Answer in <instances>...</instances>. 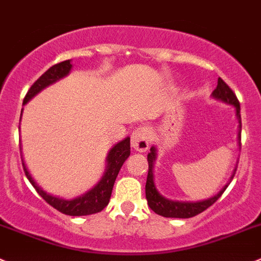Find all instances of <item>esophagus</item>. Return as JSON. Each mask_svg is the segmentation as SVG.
<instances>
[{
    "label": "esophagus",
    "instance_id": "obj_1",
    "mask_svg": "<svg viewBox=\"0 0 261 261\" xmlns=\"http://www.w3.org/2000/svg\"><path fill=\"white\" fill-rule=\"evenodd\" d=\"M132 147L138 152H146L149 147V132L148 128L139 127L132 133Z\"/></svg>",
    "mask_w": 261,
    "mask_h": 261
}]
</instances>
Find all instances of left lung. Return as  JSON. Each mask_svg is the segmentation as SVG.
Segmentation results:
<instances>
[{
	"label": "left lung",
	"instance_id": "1",
	"mask_svg": "<svg viewBox=\"0 0 261 261\" xmlns=\"http://www.w3.org/2000/svg\"><path fill=\"white\" fill-rule=\"evenodd\" d=\"M212 98L216 99V100H221L222 103L229 104L232 106L236 111V118L239 120V132H238V143L239 147L241 148V115H240V103H239L238 98L233 94V91L230 89L229 85L219 77L217 80V87L216 89L212 91ZM155 158H157V148L155 146L150 147V152L147 155V160H148V176H147V184H146V197L148 201V206L150 210H153L157 215L165 217H176V219H189V217H193L196 215L201 214L202 211H205L206 208L210 207L211 205H214L217 200H219L220 196L224 193V191L227 189V186L230 185V182L232 181L233 174L236 172V165L235 170H233L232 174H231L230 179L227 181V184L222 187V190H220V192L217 195L212 196V197L207 198V200L202 201H195V202H191V201H173L170 198H166L165 196H162L160 193V191L157 190L154 184V174H153V168H154V162Z\"/></svg>",
	"mask_w": 261,
	"mask_h": 261
}]
</instances>
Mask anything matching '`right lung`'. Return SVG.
<instances>
[{
  "mask_svg": "<svg viewBox=\"0 0 261 261\" xmlns=\"http://www.w3.org/2000/svg\"><path fill=\"white\" fill-rule=\"evenodd\" d=\"M71 68V60H65L63 61V63H59L56 64V65L51 66L49 70L45 71L44 74L32 84V87L29 89L28 94H26L25 99H23V106H25L28 101H30L35 95H37L40 91L44 90L45 88L54 84V83H56L58 80L63 79L66 75H69ZM22 111H21V113H22ZM18 129H20V127H18ZM129 154L130 138L127 137V138H124L123 141L114 144V147L111 148V150L108 152V155H107L106 158V171H104L100 181H99L93 189L87 191V192L83 193V195L71 198V200H66V198H61L58 197V196L47 193L46 191L41 189V186L37 185V182L35 181L34 177L31 176L28 167H26L23 158L22 166L23 171H25L26 173V177H28V179L30 181V184L35 187L37 193H39L49 205H51L54 208H56V210L63 212V214L65 215H70V216H85V215L100 212L107 205H108L109 200H111L112 190L113 186H114L115 178H117L123 163H124L125 160L129 157Z\"/></svg>",
  "mask_w": 261,
  "mask_h": 261,
  "instance_id": "obj_1",
  "label": "right lung"
}]
</instances>
